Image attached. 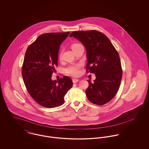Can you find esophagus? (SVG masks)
I'll return each mask as SVG.
<instances>
[{
    "label": "esophagus",
    "instance_id": "esophagus-1",
    "mask_svg": "<svg viewBox=\"0 0 149 149\" xmlns=\"http://www.w3.org/2000/svg\"><path fill=\"white\" fill-rule=\"evenodd\" d=\"M72 81H73V83H77V82L79 81V79H72Z\"/></svg>",
    "mask_w": 149,
    "mask_h": 149
}]
</instances>
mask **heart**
Listing matches in <instances>:
<instances>
[{
    "instance_id": "heart-1",
    "label": "heart",
    "mask_w": 149,
    "mask_h": 149,
    "mask_svg": "<svg viewBox=\"0 0 149 149\" xmlns=\"http://www.w3.org/2000/svg\"><path fill=\"white\" fill-rule=\"evenodd\" d=\"M80 44L79 43H73L71 45V48L73 50H74L77 47L80 46ZM59 58L61 59L62 57V53L60 52L59 53ZM82 66V65L81 64H74V65H71L68 66L65 69V72L72 76H77L80 74V69H81Z\"/></svg>"
}]
</instances>
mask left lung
<instances>
[{
  "mask_svg": "<svg viewBox=\"0 0 149 149\" xmlns=\"http://www.w3.org/2000/svg\"><path fill=\"white\" fill-rule=\"evenodd\" d=\"M69 37L79 40L86 50V72L95 73L93 83L88 80L85 93L92 103L102 106L118 92L122 77L119 55L103 33L96 30L73 31Z\"/></svg>",
  "mask_w": 149,
  "mask_h": 149,
  "instance_id": "left-lung-1",
  "label": "left lung"
}]
</instances>
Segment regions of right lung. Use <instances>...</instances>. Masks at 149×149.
Segmentation results:
<instances>
[{
  "label": "right lung",
  "instance_id": "add662e5",
  "mask_svg": "<svg viewBox=\"0 0 149 149\" xmlns=\"http://www.w3.org/2000/svg\"><path fill=\"white\" fill-rule=\"evenodd\" d=\"M69 33L43 34L26 50L22 68L23 81L31 97L44 107L63 105L65 94L73 85L68 76H64L58 81L52 80V74L58 65L60 46Z\"/></svg>",
  "mask_w": 149,
  "mask_h": 149
}]
</instances>
